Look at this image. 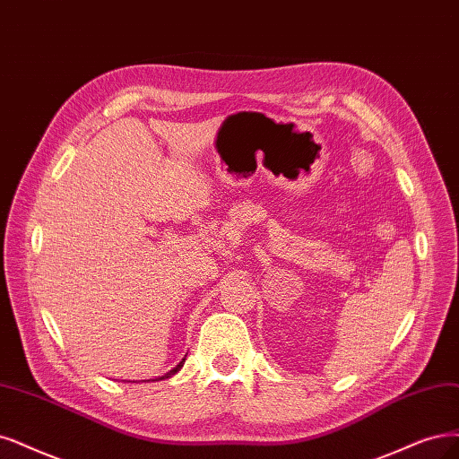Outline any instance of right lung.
<instances>
[{
	"mask_svg": "<svg viewBox=\"0 0 459 459\" xmlns=\"http://www.w3.org/2000/svg\"><path fill=\"white\" fill-rule=\"evenodd\" d=\"M185 358H186V355H185ZM185 358L172 368V370H169V372H166V375L164 377H159V378H151V380H142V382H159V380H166V378H172L174 375H176V372H179V368L183 367V363H185Z\"/></svg>",
	"mask_w": 459,
	"mask_h": 459,
	"instance_id": "right-lung-1",
	"label": "right lung"
}]
</instances>
